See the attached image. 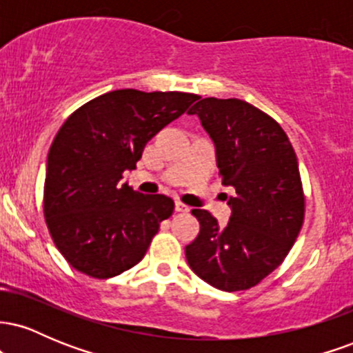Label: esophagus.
I'll return each mask as SVG.
<instances>
[{
	"mask_svg": "<svg viewBox=\"0 0 353 353\" xmlns=\"http://www.w3.org/2000/svg\"><path fill=\"white\" fill-rule=\"evenodd\" d=\"M189 210H190V208H189V205L182 204V202H181V201H177V202H176V212L185 214V212H189Z\"/></svg>",
	"mask_w": 353,
	"mask_h": 353,
	"instance_id": "34e87169",
	"label": "esophagus"
}]
</instances>
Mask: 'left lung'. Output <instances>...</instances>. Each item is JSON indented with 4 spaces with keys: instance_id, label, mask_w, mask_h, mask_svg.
<instances>
[{
    "instance_id": "left-lung-1",
    "label": "left lung",
    "mask_w": 353,
    "mask_h": 353,
    "mask_svg": "<svg viewBox=\"0 0 353 353\" xmlns=\"http://www.w3.org/2000/svg\"><path fill=\"white\" fill-rule=\"evenodd\" d=\"M199 116L217 151L222 184L232 185L229 224L192 209L199 236L185 247L190 269L225 292L247 290L274 272L292 249L305 217L295 151L281 124L241 99H201Z\"/></svg>"
}]
</instances>
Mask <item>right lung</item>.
Returning a JSON list of instances; mask_svg holds the SVG:
<instances>
[{
  "label": "right lung",
  "mask_w": 353,
  "mask_h": 353,
  "mask_svg": "<svg viewBox=\"0 0 353 353\" xmlns=\"http://www.w3.org/2000/svg\"><path fill=\"white\" fill-rule=\"evenodd\" d=\"M197 99L190 92L117 89L83 104L61 125L48 154L43 212L71 267L109 279L143 261L174 201L119 181L125 169H136L145 143Z\"/></svg>",
  "instance_id": "1"
}]
</instances>
